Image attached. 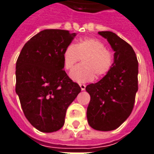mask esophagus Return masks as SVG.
<instances>
[{
	"mask_svg": "<svg viewBox=\"0 0 154 154\" xmlns=\"http://www.w3.org/2000/svg\"><path fill=\"white\" fill-rule=\"evenodd\" d=\"M80 87L82 91H85L86 90V85H83V84H80Z\"/></svg>",
	"mask_w": 154,
	"mask_h": 154,
	"instance_id": "34e87169",
	"label": "esophagus"
}]
</instances>
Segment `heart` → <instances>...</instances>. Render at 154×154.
Wrapping results in <instances>:
<instances>
[{"instance_id":"b5f03b06","label":"heart","mask_w":154,"mask_h":154,"mask_svg":"<svg viewBox=\"0 0 154 154\" xmlns=\"http://www.w3.org/2000/svg\"><path fill=\"white\" fill-rule=\"evenodd\" d=\"M82 59V64L70 72V78L78 83L91 82L94 78L104 76L113 66L114 56L105 49V45L95 38H82L74 45H68L63 53V66L71 70Z\"/></svg>"}]
</instances>
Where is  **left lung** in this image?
<instances>
[{"mask_svg": "<svg viewBox=\"0 0 154 154\" xmlns=\"http://www.w3.org/2000/svg\"><path fill=\"white\" fill-rule=\"evenodd\" d=\"M98 33L114 51L111 70L96 83L86 87L91 95L86 117L92 128L101 131L117 129L128 118L138 91V60L131 46L110 31Z\"/></svg>", "mask_w": 154, "mask_h": 154, "instance_id": "left-lung-1", "label": "left lung"}]
</instances>
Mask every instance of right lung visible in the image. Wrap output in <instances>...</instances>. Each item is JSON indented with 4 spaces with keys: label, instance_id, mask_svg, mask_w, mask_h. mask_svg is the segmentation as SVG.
Segmentation results:
<instances>
[{
    "label": "right lung",
    "instance_id": "obj_1",
    "mask_svg": "<svg viewBox=\"0 0 154 154\" xmlns=\"http://www.w3.org/2000/svg\"><path fill=\"white\" fill-rule=\"evenodd\" d=\"M76 33L45 29L23 47L16 62V88L25 117L38 131H59L81 87L63 70V53Z\"/></svg>",
    "mask_w": 154,
    "mask_h": 154
}]
</instances>
